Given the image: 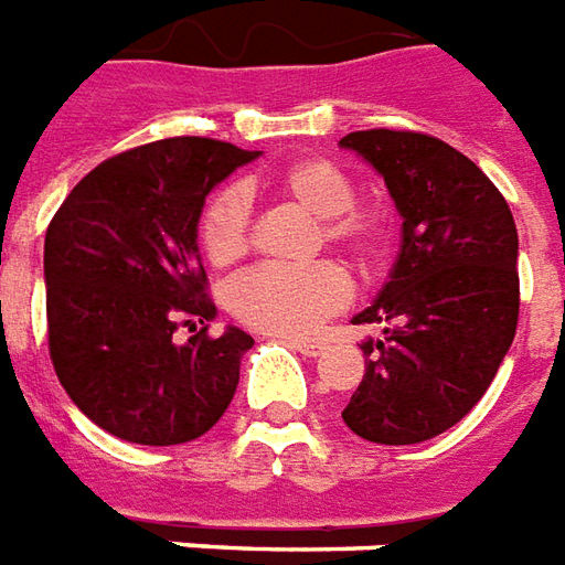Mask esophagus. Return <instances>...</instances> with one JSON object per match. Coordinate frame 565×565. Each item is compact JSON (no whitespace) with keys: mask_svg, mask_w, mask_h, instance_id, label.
<instances>
[{"mask_svg":"<svg viewBox=\"0 0 565 565\" xmlns=\"http://www.w3.org/2000/svg\"><path fill=\"white\" fill-rule=\"evenodd\" d=\"M286 343H289V347H295V350H298V353H303V355H319V353H322V350H326V347H322V340L289 338V340H286Z\"/></svg>","mask_w":565,"mask_h":565,"instance_id":"34e87169","label":"esophagus"}]
</instances>
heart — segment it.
Here are the masks:
<instances>
[{
	"mask_svg": "<svg viewBox=\"0 0 565 565\" xmlns=\"http://www.w3.org/2000/svg\"><path fill=\"white\" fill-rule=\"evenodd\" d=\"M282 200L319 218V246L328 243L359 267L377 274L390 252V227L374 210L355 206L350 175L328 158H303L270 175ZM200 246L215 267L239 262L252 243V200L243 185L218 188L200 212ZM350 301V279L334 262L307 267H258L231 286L239 322L267 334H310Z\"/></svg>",
	"mask_w": 565,
	"mask_h": 565,
	"instance_id": "1",
	"label": "heart"
}]
</instances>
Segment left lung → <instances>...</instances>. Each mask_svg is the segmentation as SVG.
<instances>
[{"mask_svg": "<svg viewBox=\"0 0 565 565\" xmlns=\"http://www.w3.org/2000/svg\"><path fill=\"white\" fill-rule=\"evenodd\" d=\"M365 158L402 212V252L377 301L353 326L365 377L343 423L365 441L419 444L466 417L518 331V227L502 191L438 136L355 130L340 139Z\"/></svg>", "mask_w": 565, "mask_h": 565, "instance_id": "1", "label": "left lung"}]
</instances>
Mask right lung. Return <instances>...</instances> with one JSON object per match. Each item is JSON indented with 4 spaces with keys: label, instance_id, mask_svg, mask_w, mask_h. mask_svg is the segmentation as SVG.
I'll return each mask as SVG.
<instances>
[{
    "label": "right lung",
    "instance_id": "obj_1",
    "mask_svg": "<svg viewBox=\"0 0 565 565\" xmlns=\"http://www.w3.org/2000/svg\"><path fill=\"white\" fill-rule=\"evenodd\" d=\"M255 151L173 136L94 167L45 234L47 353L84 417L148 447L210 431L255 340L210 334L215 303L198 255L203 200ZM189 326L188 344L174 331Z\"/></svg>",
    "mask_w": 565,
    "mask_h": 565
}]
</instances>
